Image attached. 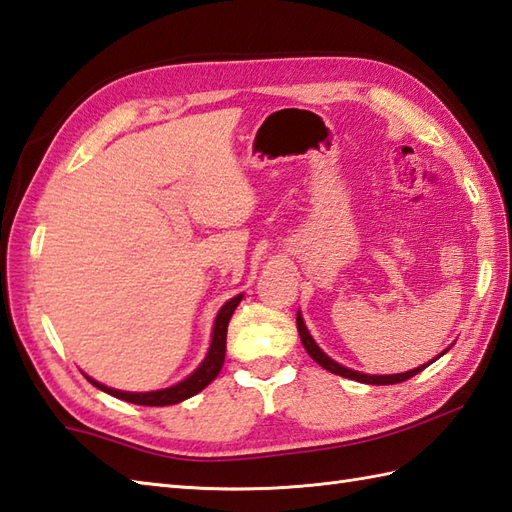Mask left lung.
<instances>
[{
  "label": "left lung",
  "instance_id": "obj_1",
  "mask_svg": "<svg viewBox=\"0 0 512 512\" xmlns=\"http://www.w3.org/2000/svg\"><path fill=\"white\" fill-rule=\"evenodd\" d=\"M298 333H300V339H302V346H304V350L309 352L311 355V359L313 361H317L320 363V366L324 368V370H328V372H333V374H339V377H346V379H355V381H359V383H370V385H392V383H401V381H407V379H412L414 374H418L420 370H425V366H418V368H414V370H410V372H401V374H383V377H379V374H361V372H355V370H348V368H344V366H339V363H335L331 357H326L324 352L320 350V346H317L315 342H313V337L309 335V331H306V326H304V322H302V315L298 313ZM440 357V355H438ZM436 357V359H438ZM434 359V361H436ZM434 361H429V363H434ZM427 363V366H429Z\"/></svg>",
  "mask_w": 512,
  "mask_h": 512
}]
</instances>
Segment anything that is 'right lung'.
Wrapping results in <instances>:
<instances>
[{
    "label": "right lung",
    "instance_id": "obj_1",
    "mask_svg": "<svg viewBox=\"0 0 512 512\" xmlns=\"http://www.w3.org/2000/svg\"><path fill=\"white\" fill-rule=\"evenodd\" d=\"M241 300H243V295H236V298H232L230 302L223 304V309L217 315V322H214V333H212V344H210V350H208V357L203 359L201 366L195 372H192L188 379L173 385V388L157 390V392H120V390H111V388H107V385H102V383L89 379V377H87V381L96 385L98 390L116 396V399L135 403V405L162 407V405H175L179 401L190 399V396H195L197 392L206 388V385H210L214 379H217V374L221 372L223 361H225L227 324H230V317H232L234 309Z\"/></svg>",
    "mask_w": 512,
    "mask_h": 512
}]
</instances>
